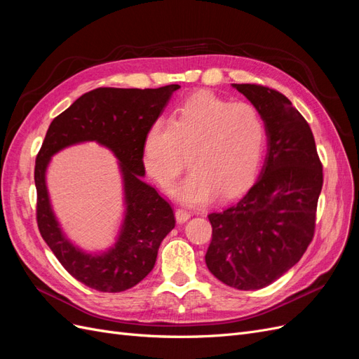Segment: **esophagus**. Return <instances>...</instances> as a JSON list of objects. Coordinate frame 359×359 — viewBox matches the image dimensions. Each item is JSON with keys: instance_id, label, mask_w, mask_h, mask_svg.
Returning <instances> with one entry per match:
<instances>
[{"instance_id": "obj_1", "label": "esophagus", "mask_w": 359, "mask_h": 359, "mask_svg": "<svg viewBox=\"0 0 359 359\" xmlns=\"http://www.w3.org/2000/svg\"><path fill=\"white\" fill-rule=\"evenodd\" d=\"M175 219H177L178 223L187 222V220L190 219V212L186 211V210H182V208H178V210L175 211Z\"/></svg>"}]
</instances>
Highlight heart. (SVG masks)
Here are the masks:
<instances>
[{
  "label": "heart",
  "instance_id": "b5f03b06",
  "mask_svg": "<svg viewBox=\"0 0 359 359\" xmlns=\"http://www.w3.org/2000/svg\"><path fill=\"white\" fill-rule=\"evenodd\" d=\"M265 145V124L250 103H231L211 91L184 100L170 121L157 118L147 130L142 161L160 187L168 189L187 165V178L172 189L186 203L243 193L256 177Z\"/></svg>",
  "mask_w": 359,
  "mask_h": 359
}]
</instances>
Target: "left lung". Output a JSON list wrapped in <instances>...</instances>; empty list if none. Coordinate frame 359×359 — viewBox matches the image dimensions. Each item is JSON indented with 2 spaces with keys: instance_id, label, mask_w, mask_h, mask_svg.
<instances>
[{
  "instance_id": "obj_1",
  "label": "left lung",
  "mask_w": 359,
  "mask_h": 359,
  "mask_svg": "<svg viewBox=\"0 0 359 359\" xmlns=\"http://www.w3.org/2000/svg\"><path fill=\"white\" fill-rule=\"evenodd\" d=\"M265 123L268 153L244 196L208 215L212 240L205 262L222 283L262 289L299 262L316 226L322 163L309 123L286 95L257 83H233Z\"/></svg>"
}]
</instances>
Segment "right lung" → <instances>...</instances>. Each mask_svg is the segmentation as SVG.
Returning <instances> with one entry per match:
<instances>
[{
	"instance_id": "1",
	"label": "right lung",
	"mask_w": 359,
	"mask_h": 359,
	"mask_svg": "<svg viewBox=\"0 0 359 359\" xmlns=\"http://www.w3.org/2000/svg\"><path fill=\"white\" fill-rule=\"evenodd\" d=\"M180 85L161 88H95L53 118L36 158L37 226L43 240L67 273L100 292H123L136 286L154 268L158 247L173 227L170 203L142 181L144 137L165 111ZM95 140L114 151L122 161L126 219L116 245L103 255H86L62 235L51 212L44 173L50 157L60 149Z\"/></svg>"
}]
</instances>
